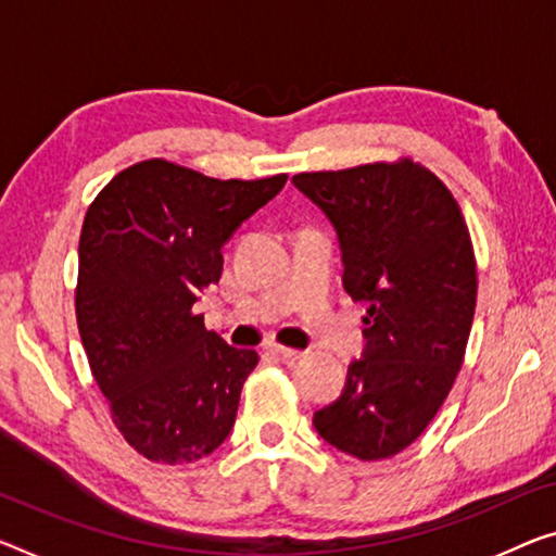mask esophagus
Masks as SVG:
<instances>
[{"instance_id":"34e87169","label":"esophagus","mask_w":556,"mask_h":556,"mask_svg":"<svg viewBox=\"0 0 556 556\" xmlns=\"http://www.w3.org/2000/svg\"><path fill=\"white\" fill-rule=\"evenodd\" d=\"M270 353L280 357V361H286V363H293L303 355L301 350H293V348H286V345H270Z\"/></svg>"}]
</instances>
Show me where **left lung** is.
Wrapping results in <instances>:
<instances>
[{
	"mask_svg": "<svg viewBox=\"0 0 556 556\" xmlns=\"http://www.w3.org/2000/svg\"><path fill=\"white\" fill-rule=\"evenodd\" d=\"M326 213L343 253V286L365 303V350L336 403L313 415L328 445L386 459L420 438L463 367L477 305L463 211L409 159L293 176Z\"/></svg>",
	"mask_w": 556,
	"mask_h": 556,
	"instance_id": "left-lung-1",
	"label": "left lung"
}]
</instances>
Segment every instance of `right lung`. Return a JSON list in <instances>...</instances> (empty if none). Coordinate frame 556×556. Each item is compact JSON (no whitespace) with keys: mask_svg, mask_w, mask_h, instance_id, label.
<instances>
[{"mask_svg":"<svg viewBox=\"0 0 556 556\" xmlns=\"http://www.w3.org/2000/svg\"><path fill=\"white\" fill-rule=\"evenodd\" d=\"M286 181H218L149 159L111 178L87 211L79 336L111 420L151 463H195L230 434L258 353L206 330L193 305L218 283L224 243Z\"/></svg>","mask_w":556,"mask_h":556,"instance_id":"right-lung-1","label":"right lung"}]
</instances>
